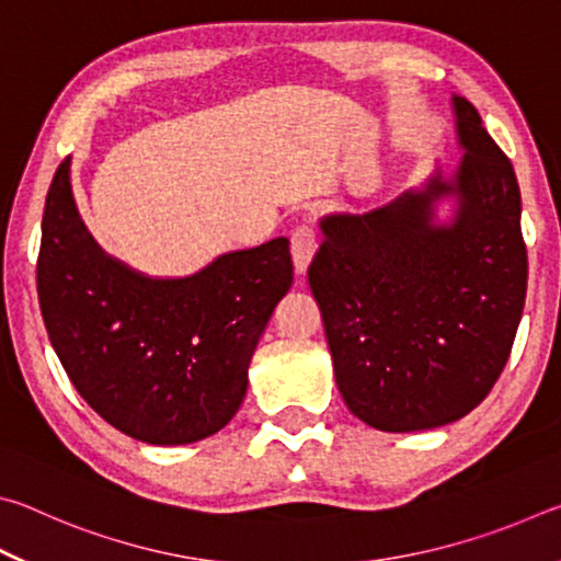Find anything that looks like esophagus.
<instances>
[{
    "instance_id": "1",
    "label": "esophagus",
    "mask_w": 561,
    "mask_h": 561,
    "mask_svg": "<svg viewBox=\"0 0 561 561\" xmlns=\"http://www.w3.org/2000/svg\"><path fill=\"white\" fill-rule=\"evenodd\" d=\"M319 247V237L317 230L311 225H299L294 227L291 232V260H294V270L299 274L307 272L311 257H314Z\"/></svg>"
}]
</instances>
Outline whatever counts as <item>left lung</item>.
<instances>
[{"label": "left lung", "mask_w": 561, "mask_h": 561, "mask_svg": "<svg viewBox=\"0 0 561 561\" xmlns=\"http://www.w3.org/2000/svg\"><path fill=\"white\" fill-rule=\"evenodd\" d=\"M465 156L453 178L366 215L321 220L309 287L348 411L371 428L448 425L485 401L505 368L527 294L515 168L468 99L453 96ZM450 194L456 215L434 222Z\"/></svg>", "instance_id": "8db88e82"}]
</instances>
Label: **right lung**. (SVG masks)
Returning a JSON list of instances; mask_svg holds the SVG:
<instances>
[{"label":"right lung","instance_id":"1","mask_svg":"<svg viewBox=\"0 0 561 561\" xmlns=\"http://www.w3.org/2000/svg\"><path fill=\"white\" fill-rule=\"evenodd\" d=\"M71 158L42 217L36 291L66 376L113 428L150 445L203 440L232 421L247 368L289 291L287 237L153 279L108 257L81 222Z\"/></svg>","mask_w":561,"mask_h":561}]
</instances>
